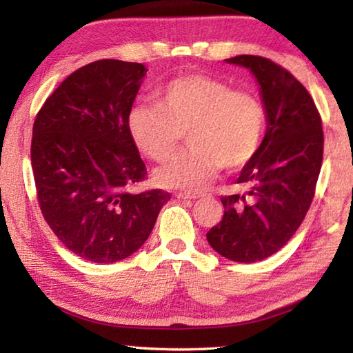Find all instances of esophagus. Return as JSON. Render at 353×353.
Returning <instances> with one entry per match:
<instances>
[{
    "label": "esophagus",
    "instance_id": "1",
    "mask_svg": "<svg viewBox=\"0 0 353 353\" xmlns=\"http://www.w3.org/2000/svg\"><path fill=\"white\" fill-rule=\"evenodd\" d=\"M176 196L179 199H199L202 198V193H191V191H177Z\"/></svg>",
    "mask_w": 353,
    "mask_h": 353
}]
</instances>
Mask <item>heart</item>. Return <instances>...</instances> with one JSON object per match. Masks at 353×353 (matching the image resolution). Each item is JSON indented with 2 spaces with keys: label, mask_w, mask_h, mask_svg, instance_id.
I'll return each instance as SVG.
<instances>
[{
  "label": "heart",
  "mask_w": 353,
  "mask_h": 353,
  "mask_svg": "<svg viewBox=\"0 0 353 353\" xmlns=\"http://www.w3.org/2000/svg\"><path fill=\"white\" fill-rule=\"evenodd\" d=\"M154 104H137L128 132L139 151L157 163L172 157L187 130L190 148L155 171L165 188L199 190L221 168L238 170L255 157L268 113L256 94L232 90L207 74H183L154 93Z\"/></svg>",
  "instance_id": "heart-1"
}]
</instances>
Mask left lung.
<instances>
[{
	"instance_id": "1",
	"label": "left lung",
	"mask_w": 353,
	"mask_h": 353,
	"mask_svg": "<svg viewBox=\"0 0 353 353\" xmlns=\"http://www.w3.org/2000/svg\"><path fill=\"white\" fill-rule=\"evenodd\" d=\"M229 63L250 70L268 113L265 139L236 179L241 193L223 196L224 216L207 232L210 246L240 263L265 260L296 234L314 198L324 132L316 104L288 70L260 56Z\"/></svg>"
}]
</instances>
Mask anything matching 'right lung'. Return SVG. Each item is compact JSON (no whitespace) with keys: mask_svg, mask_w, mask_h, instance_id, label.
I'll list each match as a JSON object with an SVG mask.
<instances>
[{"mask_svg":"<svg viewBox=\"0 0 353 353\" xmlns=\"http://www.w3.org/2000/svg\"><path fill=\"white\" fill-rule=\"evenodd\" d=\"M145 65L103 59L71 73L35 117L31 163L41 214L71 252L115 263L139 250L170 201L130 193L146 166L128 132Z\"/></svg>","mask_w":353,"mask_h":353,"instance_id":"right-lung-1","label":"right lung"}]
</instances>
